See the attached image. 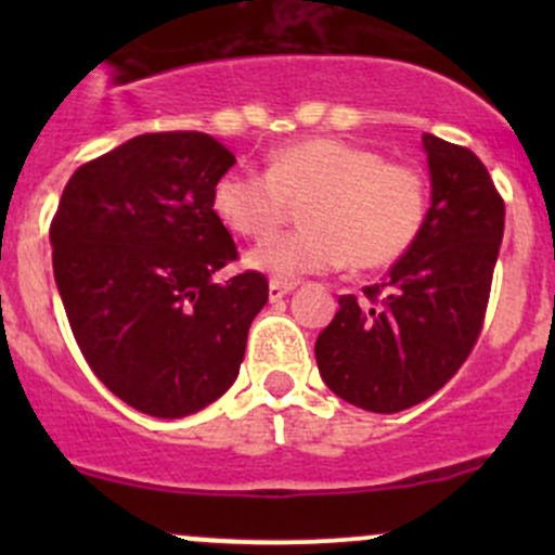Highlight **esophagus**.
Listing matches in <instances>:
<instances>
[{
	"label": "esophagus",
	"mask_w": 555,
	"mask_h": 555,
	"mask_svg": "<svg viewBox=\"0 0 555 555\" xmlns=\"http://www.w3.org/2000/svg\"><path fill=\"white\" fill-rule=\"evenodd\" d=\"M295 289V282H279V279H273L271 284H268V298H271V304H276V300H282L284 295H289Z\"/></svg>",
	"instance_id": "1"
}]
</instances>
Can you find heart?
<instances>
[{"label":"heart","mask_w":555,"mask_h":555,"mask_svg":"<svg viewBox=\"0 0 555 555\" xmlns=\"http://www.w3.org/2000/svg\"><path fill=\"white\" fill-rule=\"evenodd\" d=\"M304 206L306 228L257 244L246 255L255 271L279 282L327 273L351 262L376 271L400 260L422 236L429 188L416 166L335 137L289 142L268 169L238 166L215 184L211 206L222 225L246 238H266Z\"/></svg>","instance_id":"1"}]
</instances>
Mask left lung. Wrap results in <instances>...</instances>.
<instances>
[{"mask_svg": "<svg viewBox=\"0 0 555 555\" xmlns=\"http://www.w3.org/2000/svg\"><path fill=\"white\" fill-rule=\"evenodd\" d=\"M433 206L418 242L365 300L340 295L319 333L324 384L351 405L397 413L456 376L478 344L505 233V201L478 155L424 133Z\"/></svg>", "mask_w": 555, "mask_h": 555, "instance_id": "1", "label": "left lung"}]
</instances>
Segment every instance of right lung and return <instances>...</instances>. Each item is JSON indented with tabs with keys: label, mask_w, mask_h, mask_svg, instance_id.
<instances>
[{
	"label": "right lung",
	"mask_w": 555,
	"mask_h": 555,
	"mask_svg": "<svg viewBox=\"0 0 555 555\" xmlns=\"http://www.w3.org/2000/svg\"><path fill=\"white\" fill-rule=\"evenodd\" d=\"M236 164L201 131L142 133L72 173L50 222L53 273L82 357L112 395L182 418L225 395L268 279L215 273L238 257L215 215Z\"/></svg>",
	"instance_id": "right-lung-1"
}]
</instances>
